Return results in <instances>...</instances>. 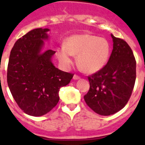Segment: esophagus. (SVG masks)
I'll return each mask as SVG.
<instances>
[{"label": "esophagus", "mask_w": 145, "mask_h": 145, "mask_svg": "<svg viewBox=\"0 0 145 145\" xmlns=\"http://www.w3.org/2000/svg\"><path fill=\"white\" fill-rule=\"evenodd\" d=\"M80 77L79 76V75H76V74H75V75H73V79L74 80H78V79H80Z\"/></svg>", "instance_id": "1"}]
</instances>
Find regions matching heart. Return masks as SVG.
<instances>
[{"label":"heart","mask_w":145,"mask_h":145,"mask_svg":"<svg viewBox=\"0 0 145 145\" xmlns=\"http://www.w3.org/2000/svg\"><path fill=\"white\" fill-rule=\"evenodd\" d=\"M111 52L110 44L107 39L88 34L74 35L67 38L65 45L57 49V57L65 67L78 55L77 62L83 71L88 73L98 72L105 67Z\"/></svg>","instance_id":"obj_1"}]
</instances>
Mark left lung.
Here are the masks:
<instances>
[{
	"label": "left lung",
	"mask_w": 145,
	"mask_h": 145,
	"mask_svg": "<svg viewBox=\"0 0 145 145\" xmlns=\"http://www.w3.org/2000/svg\"><path fill=\"white\" fill-rule=\"evenodd\" d=\"M113 49L103 68L88 77L90 88L84 96L87 105L101 116H110L123 108L136 80V60L132 50L121 38L111 35Z\"/></svg>",
	"instance_id": "left-lung-1"
}]
</instances>
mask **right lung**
<instances>
[{"label": "right lung", "mask_w": 145, "mask_h": 145, "mask_svg": "<svg viewBox=\"0 0 145 145\" xmlns=\"http://www.w3.org/2000/svg\"><path fill=\"white\" fill-rule=\"evenodd\" d=\"M49 29L37 28L18 39L10 53L7 83L13 97L29 116L48 113L59 100V88L67 86L74 74L55 67L52 57L56 52L42 51Z\"/></svg>", "instance_id": "add662e5"}]
</instances>
